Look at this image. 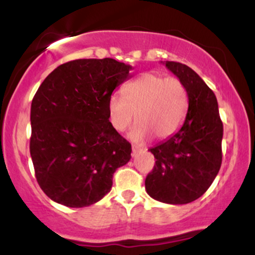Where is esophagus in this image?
<instances>
[{
    "instance_id": "34e87169",
    "label": "esophagus",
    "mask_w": 255,
    "mask_h": 255,
    "mask_svg": "<svg viewBox=\"0 0 255 255\" xmlns=\"http://www.w3.org/2000/svg\"><path fill=\"white\" fill-rule=\"evenodd\" d=\"M140 151H142V148L137 147V146H135V145L131 146V154H133V156H135V154L139 153Z\"/></svg>"
}]
</instances>
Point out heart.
<instances>
[{"instance_id":"b5f03b06","label":"heart","mask_w":255,"mask_h":255,"mask_svg":"<svg viewBox=\"0 0 255 255\" xmlns=\"http://www.w3.org/2000/svg\"><path fill=\"white\" fill-rule=\"evenodd\" d=\"M188 110V92L178 78L145 73L126 85L124 96L114 93L108 101L110 124L118 131L136 125L129 136L136 141L150 135L157 140L171 136L182 125Z\"/></svg>"}]
</instances>
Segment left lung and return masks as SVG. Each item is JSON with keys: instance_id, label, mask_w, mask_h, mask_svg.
Here are the masks:
<instances>
[{"instance_id": "8db88e82", "label": "left lung", "mask_w": 255, "mask_h": 255, "mask_svg": "<svg viewBox=\"0 0 255 255\" xmlns=\"http://www.w3.org/2000/svg\"><path fill=\"white\" fill-rule=\"evenodd\" d=\"M186 86L188 111L174 135L150 148L156 164L145 180L147 194L171 205L188 204L211 186L222 164L223 124L215 93L186 64L165 61Z\"/></svg>"}]
</instances>
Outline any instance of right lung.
I'll list each match as a JSON object with an SVG mask.
<instances>
[{
	"mask_svg": "<svg viewBox=\"0 0 255 255\" xmlns=\"http://www.w3.org/2000/svg\"><path fill=\"white\" fill-rule=\"evenodd\" d=\"M114 58H81L54 69L32 99L30 153L37 182L55 203L96 204L110 192L131 146L109 121L108 101L130 78Z\"/></svg>",
	"mask_w": 255,
	"mask_h": 255,
	"instance_id": "right-lung-1",
	"label": "right lung"
}]
</instances>
